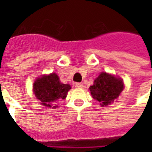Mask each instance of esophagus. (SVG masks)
Returning a JSON list of instances; mask_svg holds the SVG:
<instances>
[{"mask_svg":"<svg viewBox=\"0 0 152 152\" xmlns=\"http://www.w3.org/2000/svg\"><path fill=\"white\" fill-rule=\"evenodd\" d=\"M76 87L78 88H82L83 87V84L81 83H76Z\"/></svg>","mask_w":152,"mask_h":152,"instance_id":"1","label":"esophagus"}]
</instances>
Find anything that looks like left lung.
Segmentation results:
<instances>
[{
  "label": "left lung",
  "instance_id": "1",
  "mask_svg": "<svg viewBox=\"0 0 152 152\" xmlns=\"http://www.w3.org/2000/svg\"><path fill=\"white\" fill-rule=\"evenodd\" d=\"M89 89L93 99L99 102L102 106H107L119 97L124 89V83L121 78L102 72Z\"/></svg>",
  "mask_w": 152,
  "mask_h": 152
}]
</instances>
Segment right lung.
Returning <instances> with one entry per match:
<instances>
[{
	"instance_id": "add662e5",
	"label": "right lung",
	"mask_w": 152,
	"mask_h": 152,
	"mask_svg": "<svg viewBox=\"0 0 152 152\" xmlns=\"http://www.w3.org/2000/svg\"><path fill=\"white\" fill-rule=\"evenodd\" d=\"M71 89L69 84L61 83L60 79L56 73L43 75L36 79L33 84V91L39 100V103L48 108L58 107L57 102L61 99H64L68 91Z\"/></svg>"
}]
</instances>
